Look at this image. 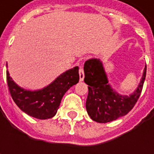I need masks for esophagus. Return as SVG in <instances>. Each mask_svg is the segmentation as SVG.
<instances>
[{
  "instance_id": "obj_1",
  "label": "esophagus",
  "mask_w": 154,
  "mask_h": 154,
  "mask_svg": "<svg viewBox=\"0 0 154 154\" xmlns=\"http://www.w3.org/2000/svg\"><path fill=\"white\" fill-rule=\"evenodd\" d=\"M79 74H80V81H82V80H84V77H85V74H84V70H83V68H80Z\"/></svg>"
}]
</instances>
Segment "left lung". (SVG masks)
Listing matches in <instances>:
<instances>
[{
    "label": "left lung",
    "mask_w": 154,
    "mask_h": 154,
    "mask_svg": "<svg viewBox=\"0 0 154 154\" xmlns=\"http://www.w3.org/2000/svg\"><path fill=\"white\" fill-rule=\"evenodd\" d=\"M84 81L88 85L86 111L93 121L105 123L127 115L133 109L142 91L146 66L139 85L130 95H122L109 83L103 63L98 59H89L84 64Z\"/></svg>",
    "instance_id": "obj_1"
}]
</instances>
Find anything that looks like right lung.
<instances>
[{
	"mask_svg": "<svg viewBox=\"0 0 154 154\" xmlns=\"http://www.w3.org/2000/svg\"><path fill=\"white\" fill-rule=\"evenodd\" d=\"M79 80V67H74L60 74L50 85L32 91L18 86L7 70L9 92L15 103L27 115L41 120L49 119L56 115L63 95L71 86L77 84Z\"/></svg>",
	"mask_w": 154,
	"mask_h": 154,
	"instance_id": "obj_1",
	"label": "right lung"
}]
</instances>
